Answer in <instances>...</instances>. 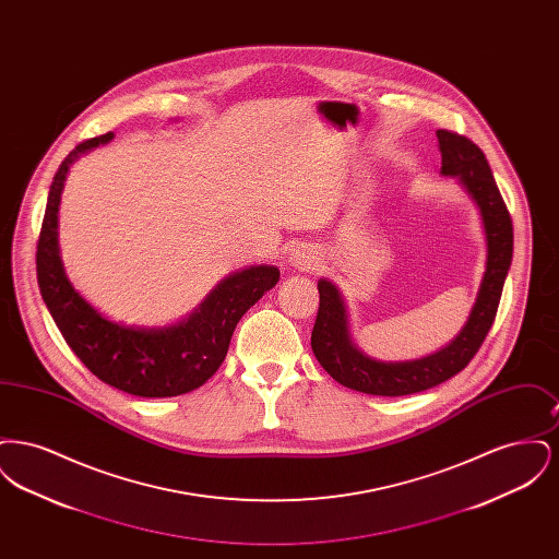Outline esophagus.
Returning <instances> with one entry per match:
<instances>
[{"instance_id": "obj_1", "label": "esophagus", "mask_w": 559, "mask_h": 559, "mask_svg": "<svg viewBox=\"0 0 559 559\" xmlns=\"http://www.w3.org/2000/svg\"><path fill=\"white\" fill-rule=\"evenodd\" d=\"M317 264H319V258L312 247H308L304 242L293 245L292 251H289V266L299 272H308V270H314Z\"/></svg>"}]
</instances>
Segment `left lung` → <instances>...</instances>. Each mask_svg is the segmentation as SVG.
<instances>
[{
  "label": "left lung",
  "instance_id": "obj_1",
  "mask_svg": "<svg viewBox=\"0 0 559 559\" xmlns=\"http://www.w3.org/2000/svg\"><path fill=\"white\" fill-rule=\"evenodd\" d=\"M442 155L440 174L454 178L478 207L486 240V270L463 329L447 346L413 360H379L365 354L352 337L346 297L340 287L320 278L319 317L312 331V352L322 369L349 390L372 396H406L440 385L463 371L486 340L501 301L513 258V226L506 201L478 146L459 133L438 130Z\"/></svg>",
  "mask_w": 559,
  "mask_h": 559
}]
</instances>
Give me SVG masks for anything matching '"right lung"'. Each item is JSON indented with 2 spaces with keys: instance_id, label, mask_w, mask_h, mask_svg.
I'll list each match as a JSON object with an SVG mask.
<instances>
[{
  "instance_id": "add662e5",
  "label": "right lung",
  "mask_w": 559,
  "mask_h": 559,
  "mask_svg": "<svg viewBox=\"0 0 559 559\" xmlns=\"http://www.w3.org/2000/svg\"><path fill=\"white\" fill-rule=\"evenodd\" d=\"M112 138H92L60 163L37 242V283L64 342L100 381L140 399H171L201 388L219 369L240 317L278 283L281 270L258 264L230 272L190 314L169 324L108 319L67 276L58 210L71 165Z\"/></svg>"
}]
</instances>
